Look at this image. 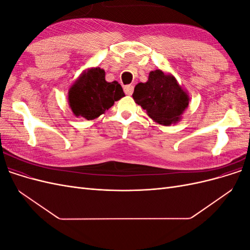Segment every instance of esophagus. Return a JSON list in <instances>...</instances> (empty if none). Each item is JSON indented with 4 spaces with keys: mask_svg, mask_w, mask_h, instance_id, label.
Returning a JSON list of instances; mask_svg holds the SVG:
<instances>
[{
    "mask_svg": "<svg viewBox=\"0 0 250 250\" xmlns=\"http://www.w3.org/2000/svg\"><path fill=\"white\" fill-rule=\"evenodd\" d=\"M133 89H134L133 85H126V86L124 87V92H125L126 95L130 96V95H132V93H133Z\"/></svg>",
    "mask_w": 250,
    "mask_h": 250,
    "instance_id": "1",
    "label": "esophagus"
}]
</instances>
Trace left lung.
Instances as JSON below:
<instances>
[{"label": "left lung", "instance_id": "1", "mask_svg": "<svg viewBox=\"0 0 250 250\" xmlns=\"http://www.w3.org/2000/svg\"><path fill=\"white\" fill-rule=\"evenodd\" d=\"M132 98L151 119L165 126L177 122L190 100L175 77L161 70L151 71L147 82L138 83Z\"/></svg>", "mask_w": 250, "mask_h": 250}]
</instances>
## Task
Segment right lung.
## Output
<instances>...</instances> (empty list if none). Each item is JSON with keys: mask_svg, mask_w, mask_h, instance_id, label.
Returning a JSON list of instances; mask_svg holds the SVG:
<instances>
[{"mask_svg": "<svg viewBox=\"0 0 250 250\" xmlns=\"http://www.w3.org/2000/svg\"><path fill=\"white\" fill-rule=\"evenodd\" d=\"M124 96L123 88L117 81L105 80L104 70L92 67L75 81L69 89L67 100L75 116L94 120Z\"/></svg>", "mask_w": 250, "mask_h": 250, "instance_id": "obj_1", "label": "right lung"}]
</instances>
